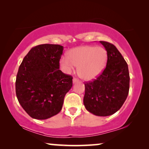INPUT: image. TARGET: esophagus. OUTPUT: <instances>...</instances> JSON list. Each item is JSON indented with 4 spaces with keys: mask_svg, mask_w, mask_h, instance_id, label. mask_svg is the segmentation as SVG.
Returning a JSON list of instances; mask_svg holds the SVG:
<instances>
[{
    "mask_svg": "<svg viewBox=\"0 0 149 149\" xmlns=\"http://www.w3.org/2000/svg\"><path fill=\"white\" fill-rule=\"evenodd\" d=\"M77 81H79V80L77 78H74V79H73V83H74V84L76 83V82H77Z\"/></svg>",
    "mask_w": 149,
    "mask_h": 149,
    "instance_id": "esophagus-1",
    "label": "esophagus"
}]
</instances>
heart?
<instances>
[{
    "mask_svg": "<svg viewBox=\"0 0 149 149\" xmlns=\"http://www.w3.org/2000/svg\"><path fill=\"white\" fill-rule=\"evenodd\" d=\"M107 52L101 47L83 45L70 50L68 56L62 57L60 65L70 74L77 65V74L85 80H91L100 74L107 62Z\"/></svg>",
    "mask_w": 149,
    "mask_h": 149,
    "instance_id": "1",
    "label": "heart"
}]
</instances>
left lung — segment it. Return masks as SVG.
<instances>
[{
  "label": "left lung",
  "mask_w": 149,
  "mask_h": 149,
  "mask_svg": "<svg viewBox=\"0 0 149 149\" xmlns=\"http://www.w3.org/2000/svg\"><path fill=\"white\" fill-rule=\"evenodd\" d=\"M107 52L106 67L94 81L85 84L84 104L86 109L98 116L114 114L128 96L130 76L127 63L117 48L100 41Z\"/></svg>",
  "instance_id": "left-lung-1"
}]
</instances>
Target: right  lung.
<instances>
[{"label": "right lung", "mask_w": 149, "mask_h": 149, "mask_svg": "<svg viewBox=\"0 0 149 149\" xmlns=\"http://www.w3.org/2000/svg\"><path fill=\"white\" fill-rule=\"evenodd\" d=\"M63 46L43 44L31 49L19 66L15 89L19 104L37 120L58 114L65 94L72 87V77L59 69Z\"/></svg>", "instance_id": "obj_1"}]
</instances>
